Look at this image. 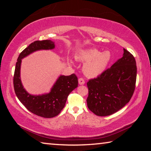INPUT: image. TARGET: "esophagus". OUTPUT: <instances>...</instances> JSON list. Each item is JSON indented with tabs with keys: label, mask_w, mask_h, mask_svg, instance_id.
I'll return each mask as SVG.
<instances>
[{
	"label": "esophagus",
	"mask_w": 151,
	"mask_h": 151,
	"mask_svg": "<svg viewBox=\"0 0 151 151\" xmlns=\"http://www.w3.org/2000/svg\"><path fill=\"white\" fill-rule=\"evenodd\" d=\"M78 83H79V85H84V84L85 83V81L83 78H78Z\"/></svg>",
	"instance_id": "esophagus-1"
}]
</instances>
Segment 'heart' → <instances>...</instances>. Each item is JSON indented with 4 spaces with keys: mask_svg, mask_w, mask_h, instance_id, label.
<instances>
[{
    "mask_svg": "<svg viewBox=\"0 0 151 151\" xmlns=\"http://www.w3.org/2000/svg\"><path fill=\"white\" fill-rule=\"evenodd\" d=\"M76 58L86 62L83 67L85 75L89 77H95L106 69L111 60V54L109 50L101 52L96 49H88L81 51Z\"/></svg>",
    "mask_w": 151,
    "mask_h": 151,
    "instance_id": "heart-1",
    "label": "heart"
}]
</instances>
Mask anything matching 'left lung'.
<instances>
[{
  "mask_svg": "<svg viewBox=\"0 0 151 151\" xmlns=\"http://www.w3.org/2000/svg\"><path fill=\"white\" fill-rule=\"evenodd\" d=\"M123 57L87 83L88 108L97 116L111 115L124 107L133 95L137 80L136 60L123 48Z\"/></svg>",
  "mask_w": 151,
  "mask_h": 151,
  "instance_id": "left-lung-1",
  "label": "left lung"
}]
</instances>
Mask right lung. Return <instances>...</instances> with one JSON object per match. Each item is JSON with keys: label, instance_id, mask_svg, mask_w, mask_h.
Wrapping results in <instances>:
<instances>
[{"label": "right lung", "instance_id": "1", "mask_svg": "<svg viewBox=\"0 0 151 151\" xmlns=\"http://www.w3.org/2000/svg\"><path fill=\"white\" fill-rule=\"evenodd\" d=\"M55 48L50 40H36L20 52L15 66L13 85L15 94L22 104L32 113L44 118L57 116L65 107L69 94L78 86V78L75 74L60 76L49 93L42 95H31L24 90L20 78L22 58L39 50H48Z\"/></svg>", "mask_w": 151, "mask_h": 151}]
</instances>
